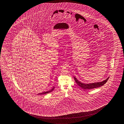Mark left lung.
I'll return each instance as SVG.
<instances>
[{
	"label": "left lung",
	"mask_w": 124,
	"mask_h": 124,
	"mask_svg": "<svg viewBox=\"0 0 124 124\" xmlns=\"http://www.w3.org/2000/svg\"><path fill=\"white\" fill-rule=\"evenodd\" d=\"M108 78H109V77H108L107 79H105V80H104V81L100 82H95V83H90V84H85L79 82V81H78L77 79L76 78L74 77V79L75 80V81L76 82L77 84L80 87H81L82 89L85 90H90V89L101 87L106 82H107Z\"/></svg>",
	"instance_id": "obj_1"
}]
</instances>
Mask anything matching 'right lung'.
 <instances>
[{
  "mask_svg": "<svg viewBox=\"0 0 124 124\" xmlns=\"http://www.w3.org/2000/svg\"><path fill=\"white\" fill-rule=\"evenodd\" d=\"M54 87H53V88H52L51 90H49V91H46V92H45L42 93H39V94H39V95H40V94H44L49 93L52 92L53 90H54Z\"/></svg>",
  "mask_w": 124,
  "mask_h": 124,
  "instance_id": "1",
  "label": "right lung"
}]
</instances>
